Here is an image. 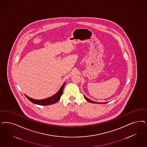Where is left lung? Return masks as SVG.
<instances>
[{"instance_id": "left-lung-1", "label": "left lung", "mask_w": 147, "mask_h": 147, "mask_svg": "<svg viewBox=\"0 0 147 147\" xmlns=\"http://www.w3.org/2000/svg\"><path fill=\"white\" fill-rule=\"evenodd\" d=\"M84 97H85V98L86 99L87 101H89V102H91V103H96V104H105V103H107V102H96V101H92L91 100L89 99L88 98H87L86 96H84Z\"/></svg>"}]
</instances>
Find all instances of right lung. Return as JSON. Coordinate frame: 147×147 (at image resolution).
Here are the masks:
<instances>
[{"mask_svg": "<svg viewBox=\"0 0 147 147\" xmlns=\"http://www.w3.org/2000/svg\"><path fill=\"white\" fill-rule=\"evenodd\" d=\"M65 84H66V82L64 83L62 85V86H61V88H60V90L54 95L52 96L49 97V98L45 99L37 100V99H32L31 98H30V97L27 96L26 94H25V96L31 102H32L34 104L40 105H52L53 104H55L56 102H57V101L60 100V99L61 98V95L62 94L63 88H64V86H65Z\"/></svg>", "mask_w": 147, "mask_h": 147, "instance_id": "add662e5", "label": "right lung"}]
</instances>
